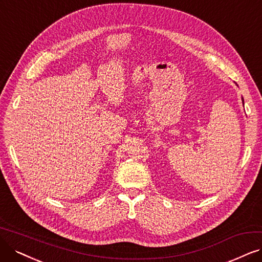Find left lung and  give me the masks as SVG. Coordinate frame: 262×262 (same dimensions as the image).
I'll return each mask as SVG.
<instances>
[{
	"mask_svg": "<svg viewBox=\"0 0 262 262\" xmlns=\"http://www.w3.org/2000/svg\"><path fill=\"white\" fill-rule=\"evenodd\" d=\"M242 99H243V98H242ZM243 102H244V99H243Z\"/></svg>",
	"mask_w": 262,
	"mask_h": 262,
	"instance_id": "left-lung-1",
	"label": "left lung"
}]
</instances>
